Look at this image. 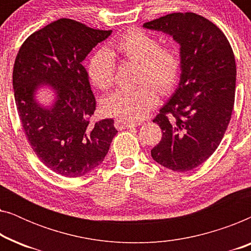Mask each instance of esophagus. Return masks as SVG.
<instances>
[{"label":"esophagus","instance_id":"1","mask_svg":"<svg viewBox=\"0 0 251 251\" xmlns=\"http://www.w3.org/2000/svg\"><path fill=\"white\" fill-rule=\"evenodd\" d=\"M138 125H139V123H136V122H128V121H126V120H122V119L115 120V122H114L115 128L119 129V130L133 128V126H137Z\"/></svg>","mask_w":251,"mask_h":251}]
</instances>
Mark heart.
I'll list each match as a JSON object with an SVG mask.
<instances>
[{"label":"heart","mask_w":251,"mask_h":251,"mask_svg":"<svg viewBox=\"0 0 251 251\" xmlns=\"http://www.w3.org/2000/svg\"><path fill=\"white\" fill-rule=\"evenodd\" d=\"M114 53L138 61L137 83L140 84L106 97L101 104L102 112L126 121H138L157 104V90L161 95H169L176 88L181 72L180 53L173 46H161L152 34L130 29L112 44L111 50L100 49L90 58L89 77L100 90H109L115 83Z\"/></svg>","instance_id":"heart-1"}]
</instances>
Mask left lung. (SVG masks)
I'll return each instance as SVG.
<instances>
[{"label":"left lung","mask_w":251,"mask_h":251,"mask_svg":"<svg viewBox=\"0 0 251 251\" xmlns=\"http://www.w3.org/2000/svg\"><path fill=\"white\" fill-rule=\"evenodd\" d=\"M144 27L169 34L180 46V81L153 120L162 138L151 155L184 173L203 163L227 129L235 97L234 53L224 33L197 13H170Z\"/></svg>","instance_id":"8db88e82"}]
</instances>
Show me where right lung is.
<instances>
[{
	"mask_svg": "<svg viewBox=\"0 0 251 251\" xmlns=\"http://www.w3.org/2000/svg\"><path fill=\"white\" fill-rule=\"evenodd\" d=\"M111 33L61 18L29 35L17 53L12 84L24 132L41 162L61 176L80 177L97 168L118 133L113 119L90 125L96 99L82 65ZM42 85L56 94L51 108L35 99Z\"/></svg>",
	"mask_w": 251,
	"mask_h": 251,
	"instance_id": "add662e5",
	"label": "right lung"
}]
</instances>
